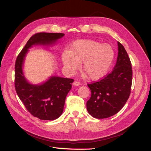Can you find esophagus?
Wrapping results in <instances>:
<instances>
[{"label":"esophagus","mask_w":151,"mask_h":151,"mask_svg":"<svg viewBox=\"0 0 151 151\" xmlns=\"http://www.w3.org/2000/svg\"><path fill=\"white\" fill-rule=\"evenodd\" d=\"M72 85L74 86H78L80 85V83H79V82H78V81H75L74 83H72Z\"/></svg>","instance_id":"1"}]
</instances>
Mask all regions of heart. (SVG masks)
<instances>
[{"label": "heart", "mask_w": 151, "mask_h": 151, "mask_svg": "<svg viewBox=\"0 0 151 151\" xmlns=\"http://www.w3.org/2000/svg\"><path fill=\"white\" fill-rule=\"evenodd\" d=\"M114 58L115 51L110 45L93 40L75 41L61 57L68 74H74L82 63V71L92 81L101 79L107 74Z\"/></svg>", "instance_id": "b5f03b06"}]
</instances>
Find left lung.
Wrapping results in <instances>:
<instances>
[{
  "mask_svg": "<svg viewBox=\"0 0 151 151\" xmlns=\"http://www.w3.org/2000/svg\"><path fill=\"white\" fill-rule=\"evenodd\" d=\"M118 57L113 71L101 80L88 84L91 96L87 101L88 111L102 119L115 115L129 98L132 82L130 58L124 47L118 42Z\"/></svg>",
  "mask_w": 151,
  "mask_h": 151,
  "instance_id": "left-lung-1",
  "label": "left lung"
}]
</instances>
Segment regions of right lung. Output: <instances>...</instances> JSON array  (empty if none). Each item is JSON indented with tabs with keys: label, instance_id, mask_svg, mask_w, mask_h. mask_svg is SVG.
<instances>
[{
	"label": "right lung",
	"instance_id": "right-lung-1",
	"mask_svg": "<svg viewBox=\"0 0 151 151\" xmlns=\"http://www.w3.org/2000/svg\"><path fill=\"white\" fill-rule=\"evenodd\" d=\"M63 33H40L29 38L17 56L15 64V88L16 93L28 111L43 120H54L63 111L65 98L74 82L72 79L52 76L43 83L33 84L27 80L23 66L26 54L33 46L50 47L62 38Z\"/></svg>",
	"mask_w": 151,
	"mask_h": 151
}]
</instances>
